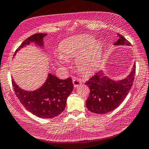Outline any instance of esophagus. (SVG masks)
I'll return each instance as SVG.
<instances>
[{
  "label": "esophagus",
  "mask_w": 149,
  "mask_h": 149,
  "mask_svg": "<svg viewBox=\"0 0 149 149\" xmlns=\"http://www.w3.org/2000/svg\"><path fill=\"white\" fill-rule=\"evenodd\" d=\"M72 84H73L74 88H77L78 86H79L82 84V82H81L80 80L76 79L75 78V79L72 80Z\"/></svg>",
  "instance_id": "obj_1"
}]
</instances>
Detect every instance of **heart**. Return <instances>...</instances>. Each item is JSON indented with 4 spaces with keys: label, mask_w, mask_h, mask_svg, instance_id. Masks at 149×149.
<instances>
[{
    "label": "heart",
    "mask_w": 149,
    "mask_h": 149,
    "mask_svg": "<svg viewBox=\"0 0 149 149\" xmlns=\"http://www.w3.org/2000/svg\"><path fill=\"white\" fill-rule=\"evenodd\" d=\"M60 52L61 58L59 63L61 65H65L67 60L76 58L75 64L78 71L90 74L99 65L103 54V45L91 36L77 35L61 41Z\"/></svg>",
    "instance_id": "1"
}]
</instances>
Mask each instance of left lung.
<instances>
[{"label": "left lung", "mask_w": 149, "mask_h": 149, "mask_svg": "<svg viewBox=\"0 0 149 149\" xmlns=\"http://www.w3.org/2000/svg\"><path fill=\"white\" fill-rule=\"evenodd\" d=\"M119 39L114 45H130V43L117 33ZM136 73V63L127 78L113 80L104 76L102 71L97 72L86 81L90 89V94L86 101V107L95 113L104 114L113 111L122 103L132 86Z\"/></svg>", "instance_id": "1"}]
</instances>
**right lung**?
<instances>
[{
  "mask_svg": "<svg viewBox=\"0 0 149 149\" xmlns=\"http://www.w3.org/2000/svg\"><path fill=\"white\" fill-rule=\"evenodd\" d=\"M47 33H36L24 40L15 50L13 56L22 47L34 43L43 47V38ZM13 88L17 97L27 110L36 116L50 119L58 116L65 108L67 97L73 90V84L71 78L61 80L55 75L49 73L43 86L34 91H29L17 85L12 80Z\"/></svg>",
  "mask_w": 149,
  "mask_h": 149,
  "instance_id": "1",
  "label": "right lung"
}]
</instances>
